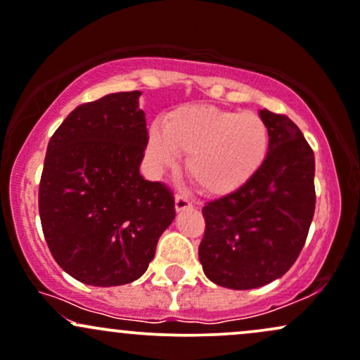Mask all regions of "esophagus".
<instances>
[{
	"label": "esophagus",
	"mask_w": 360,
	"mask_h": 360,
	"mask_svg": "<svg viewBox=\"0 0 360 360\" xmlns=\"http://www.w3.org/2000/svg\"><path fill=\"white\" fill-rule=\"evenodd\" d=\"M187 209H192V202L187 199L185 195H176L175 197V211L181 212V211H187Z\"/></svg>",
	"instance_id": "esophagus-1"
}]
</instances>
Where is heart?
<instances>
[{
    "mask_svg": "<svg viewBox=\"0 0 360 360\" xmlns=\"http://www.w3.org/2000/svg\"><path fill=\"white\" fill-rule=\"evenodd\" d=\"M270 131L253 112L207 105H185L165 117L163 126L148 131V151L158 168L187 155L185 168L204 192L231 193L248 184L264 167Z\"/></svg>",
    "mask_w": 360,
    "mask_h": 360,
    "instance_id": "heart-1",
    "label": "heart"
}]
</instances>
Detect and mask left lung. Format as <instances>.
I'll list each match as a JSON object with an SVG mask.
<instances>
[{"instance_id": "left-lung-1", "label": "left lung", "mask_w": 360, "mask_h": 360, "mask_svg": "<svg viewBox=\"0 0 360 360\" xmlns=\"http://www.w3.org/2000/svg\"><path fill=\"white\" fill-rule=\"evenodd\" d=\"M270 131L264 167L248 184L202 209L204 274L229 289H255L284 276L300 257L314 204V155L288 115L260 110Z\"/></svg>"}]
</instances>
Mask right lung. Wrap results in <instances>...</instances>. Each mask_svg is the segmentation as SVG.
Here are the masks:
<instances>
[{
	"instance_id": "1",
	"label": "right lung",
	"mask_w": 360,
	"mask_h": 360,
	"mask_svg": "<svg viewBox=\"0 0 360 360\" xmlns=\"http://www.w3.org/2000/svg\"><path fill=\"white\" fill-rule=\"evenodd\" d=\"M141 91L76 107L49 141L39 185L44 238L64 272L110 288L146 272L175 199L139 173L148 146Z\"/></svg>"
}]
</instances>
